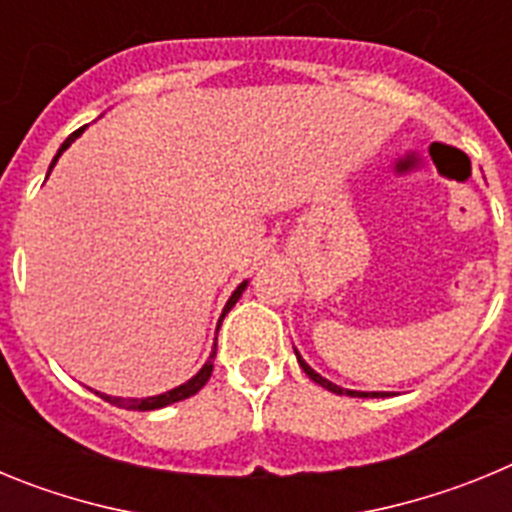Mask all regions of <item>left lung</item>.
I'll return each mask as SVG.
<instances>
[{
    "label": "left lung",
    "mask_w": 512,
    "mask_h": 512,
    "mask_svg": "<svg viewBox=\"0 0 512 512\" xmlns=\"http://www.w3.org/2000/svg\"><path fill=\"white\" fill-rule=\"evenodd\" d=\"M295 354H297V351H295ZM297 361H300L302 372H305L307 377L312 379V382H318L320 387H325V390H330V392H336V395H351V397H387V392H354V390H343V387H338V384H333V382H328V379H325V377H320V374L315 372L312 366L305 364V359H302L300 354H297Z\"/></svg>",
    "instance_id": "obj_1"
}]
</instances>
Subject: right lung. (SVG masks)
I'll use <instances>...</instances> for the list:
<instances>
[{
  "instance_id": "1",
  "label": "right lung",
  "mask_w": 512,
  "mask_h": 512,
  "mask_svg": "<svg viewBox=\"0 0 512 512\" xmlns=\"http://www.w3.org/2000/svg\"><path fill=\"white\" fill-rule=\"evenodd\" d=\"M81 133H84V128H79V130H76V133H71L69 138L63 140V146L58 148L56 158H53L51 169H53V166H56L58 156H61V153L66 151V148H69L71 143H74V140L79 138ZM51 169H48V174H51ZM246 284H248V282L238 284V289H235L233 295H230L228 305H225L223 315H220V323H223V318H225V315H228V312H230V307H233L235 302H238V297L243 295V289H246ZM215 341H217V338H215ZM215 354H217V343H215V346H212V354H210V359L205 361V366H202L200 372L194 374V377L189 379V382H184V384H179V387H174V390L164 392V395L143 397V400H138V397H128V400H125V397H110V395H102V392H97V395L102 397V400H107V402H110V405H117V408H125V410H158V408H166V405H174V402H179V400H187V397L197 395V392H200L202 387H205V384H207V379H210V374H212V359H215Z\"/></svg>"
}]
</instances>
